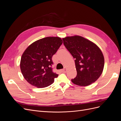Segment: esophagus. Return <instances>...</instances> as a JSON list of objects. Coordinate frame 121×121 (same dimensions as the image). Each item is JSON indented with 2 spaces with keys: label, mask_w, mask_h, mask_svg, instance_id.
Returning <instances> with one entry per match:
<instances>
[{
  "label": "esophagus",
  "mask_w": 121,
  "mask_h": 121,
  "mask_svg": "<svg viewBox=\"0 0 121 121\" xmlns=\"http://www.w3.org/2000/svg\"><path fill=\"white\" fill-rule=\"evenodd\" d=\"M61 71L63 72V73H66V72H67V69H66L65 68H64V69H62L61 70Z\"/></svg>",
  "instance_id": "esophagus-1"
}]
</instances>
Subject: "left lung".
Here are the masks:
<instances>
[{"label":"left lung","instance_id":"left-lung-1","mask_svg":"<svg viewBox=\"0 0 121 121\" xmlns=\"http://www.w3.org/2000/svg\"><path fill=\"white\" fill-rule=\"evenodd\" d=\"M65 48L75 58L77 74L72 79L76 85L86 86L95 82L103 71L104 60L101 50L81 36L63 38Z\"/></svg>","mask_w":121,"mask_h":121}]
</instances>
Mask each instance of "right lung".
<instances>
[{
  "label": "right lung",
  "mask_w": 121,
  "mask_h": 121,
  "mask_svg": "<svg viewBox=\"0 0 121 121\" xmlns=\"http://www.w3.org/2000/svg\"><path fill=\"white\" fill-rule=\"evenodd\" d=\"M62 43L60 37H48L34 42L25 50L21 57L20 68L29 83L38 88L52 84L58 75L53 72L52 57Z\"/></svg>",
  "instance_id": "obj_1"
}]
</instances>
